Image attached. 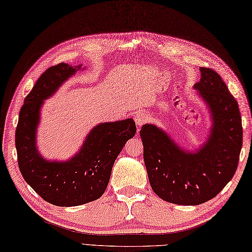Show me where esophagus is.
Returning a JSON list of instances; mask_svg holds the SVG:
<instances>
[{
  "label": "esophagus",
  "mask_w": 252,
  "mask_h": 252,
  "mask_svg": "<svg viewBox=\"0 0 252 252\" xmlns=\"http://www.w3.org/2000/svg\"><path fill=\"white\" fill-rule=\"evenodd\" d=\"M133 119H134V121H136V124L140 127V126H142L143 124H145L147 121H149V116H147L146 113L143 112V111H138V112L134 113Z\"/></svg>",
  "instance_id": "1"
}]
</instances>
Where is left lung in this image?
<instances>
[{
  "mask_svg": "<svg viewBox=\"0 0 252 252\" xmlns=\"http://www.w3.org/2000/svg\"><path fill=\"white\" fill-rule=\"evenodd\" d=\"M194 84L210 109V138L197 152L182 150L160 128L145 124L140 130L143 158L154 192L180 205H198L221 191L237 169L243 145L238 103L218 73L201 67Z\"/></svg>",
  "mask_w": 252,
  "mask_h": 252,
  "instance_id": "left-lung-1",
  "label": "left lung"
}]
</instances>
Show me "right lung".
I'll list each match as a JSON object with an SVG mask.
<instances>
[{
	"label": "right lung",
	"mask_w": 252,
	"mask_h": 252,
	"mask_svg": "<svg viewBox=\"0 0 252 252\" xmlns=\"http://www.w3.org/2000/svg\"><path fill=\"white\" fill-rule=\"evenodd\" d=\"M60 63L48 68L24 98L16 128V150L20 172L45 201L57 206H76L99 199L123 147L137 131L132 119L101 123L91 130L81 150L66 161H49L36 146L40 108L67 79L81 68Z\"/></svg>",
	"instance_id": "right-lung-1"
}]
</instances>
